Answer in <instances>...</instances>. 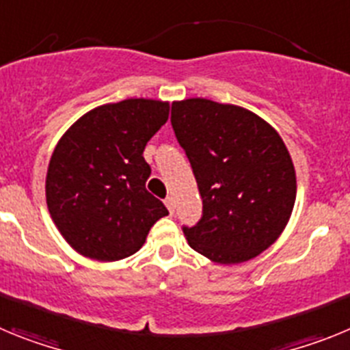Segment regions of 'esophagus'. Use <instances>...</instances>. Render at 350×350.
<instances>
[{"mask_svg": "<svg viewBox=\"0 0 350 350\" xmlns=\"http://www.w3.org/2000/svg\"><path fill=\"white\" fill-rule=\"evenodd\" d=\"M165 205L168 206L170 213L175 212V198H173V196H168V198H166V200H165Z\"/></svg>", "mask_w": 350, "mask_h": 350, "instance_id": "34e87169", "label": "esophagus"}]
</instances>
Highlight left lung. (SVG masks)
Listing matches in <instances>:
<instances>
[{
  "label": "left lung",
  "instance_id": "1",
  "mask_svg": "<svg viewBox=\"0 0 350 350\" xmlns=\"http://www.w3.org/2000/svg\"><path fill=\"white\" fill-rule=\"evenodd\" d=\"M172 126L203 200L202 219L184 226L196 252L237 265L280 237L296 200V173L279 133L237 105L205 98L172 103Z\"/></svg>",
  "mask_w": 350,
  "mask_h": 350
}]
</instances>
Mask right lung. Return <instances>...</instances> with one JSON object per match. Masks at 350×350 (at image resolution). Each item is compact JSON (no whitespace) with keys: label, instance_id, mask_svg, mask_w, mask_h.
I'll return each mask as SVG.
<instances>
[{"label":"right lung","instance_id":"right-lung-1","mask_svg":"<svg viewBox=\"0 0 350 350\" xmlns=\"http://www.w3.org/2000/svg\"><path fill=\"white\" fill-rule=\"evenodd\" d=\"M165 101L131 100L98 107L63 135L47 170L52 221L85 258L119 261L145 243L154 222L168 215L145 189L147 142L168 120Z\"/></svg>","mask_w":350,"mask_h":350}]
</instances>
